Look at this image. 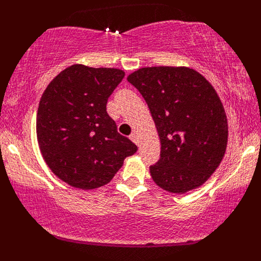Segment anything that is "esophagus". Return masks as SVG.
I'll return each mask as SVG.
<instances>
[{"mask_svg": "<svg viewBox=\"0 0 261 261\" xmlns=\"http://www.w3.org/2000/svg\"><path fill=\"white\" fill-rule=\"evenodd\" d=\"M129 139H130V140H132V141H133V142H135V144H138V142H139V139H138V134H137V133H135V132H134V133H132V134L129 135Z\"/></svg>", "mask_w": 261, "mask_h": 261, "instance_id": "esophagus-1", "label": "esophagus"}]
</instances>
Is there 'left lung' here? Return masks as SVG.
<instances>
[{
  "label": "left lung",
  "mask_w": 261,
  "mask_h": 261,
  "mask_svg": "<svg viewBox=\"0 0 261 261\" xmlns=\"http://www.w3.org/2000/svg\"><path fill=\"white\" fill-rule=\"evenodd\" d=\"M147 103L162 144L152 179L173 194L197 189L222 162L228 122L215 89L187 66L142 67L127 77Z\"/></svg>",
  "instance_id": "left-lung-1"
}]
</instances>
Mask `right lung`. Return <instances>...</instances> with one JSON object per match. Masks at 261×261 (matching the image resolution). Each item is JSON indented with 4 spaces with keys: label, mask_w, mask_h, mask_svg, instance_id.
Returning a JSON list of instances; mask_svg holds the SVG:
<instances>
[{
    "label": "right lung",
    "mask_w": 261,
    "mask_h": 261,
    "mask_svg": "<svg viewBox=\"0 0 261 261\" xmlns=\"http://www.w3.org/2000/svg\"><path fill=\"white\" fill-rule=\"evenodd\" d=\"M123 77L120 69L74 64L57 74L41 96L39 148L52 172L71 187H103L137 152L107 113L109 96Z\"/></svg>",
    "instance_id": "1"
}]
</instances>
